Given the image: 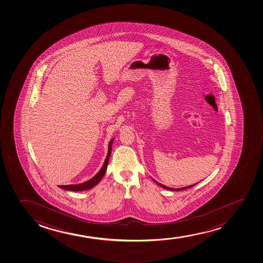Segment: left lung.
Here are the masks:
<instances>
[{
  "label": "left lung",
  "mask_w": 263,
  "mask_h": 263,
  "mask_svg": "<svg viewBox=\"0 0 263 263\" xmlns=\"http://www.w3.org/2000/svg\"><path fill=\"white\" fill-rule=\"evenodd\" d=\"M156 183H157L158 185H160V187H164V189H166V190H168V191H183V190H186V189H189V187H193V186H195V185L196 184H193L191 185V186H187V187H180V189H172V187H166V186H165V185L161 184V183H160V182H158V181H155V180H154Z\"/></svg>",
  "instance_id": "obj_1"
}]
</instances>
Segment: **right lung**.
<instances>
[{"label": "right lung", "mask_w": 263, "mask_h": 263, "mask_svg": "<svg viewBox=\"0 0 263 263\" xmlns=\"http://www.w3.org/2000/svg\"><path fill=\"white\" fill-rule=\"evenodd\" d=\"M112 143H113V139H111L110 142H109V152H108V155L106 157L105 161L103 163V167L100 169L99 172L97 173V175H95L93 178L90 179L89 181H85V182L81 183V184L62 185V186H59V187L63 189V190H66V191H87V190H89V189L95 187L102 180L103 175L105 174L106 169H107V166H108V162H109V156H110V154H111Z\"/></svg>", "instance_id": "1"}]
</instances>
